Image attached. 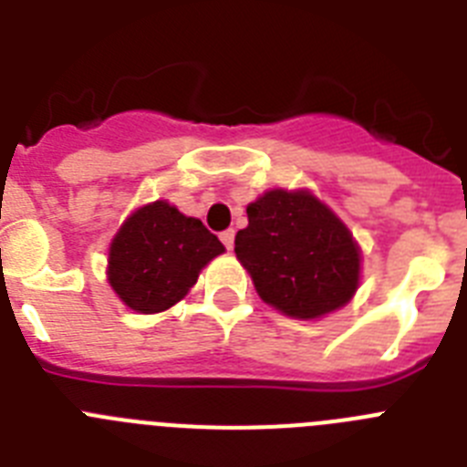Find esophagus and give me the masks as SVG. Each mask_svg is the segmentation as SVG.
Wrapping results in <instances>:
<instances>
[{
  "mask_svg": "<svg viewBox=\"0 0 467 467\" xmlns=\"http://www.w3.org/2000/svg\"><path fill=\"white\" fill-rule=\"evenodd\" d=\"M234 236H236V234H234V229H226L220 234V241L224 243L226 250H231V247H234Z\"/></svg>",
  "mask_w": 467,
  "mask_h": 467,
  "instance_id": "34e87169",
  "label": "esophagus"
}]
</instances>
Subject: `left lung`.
Returning a JSON list of instances; mask_svg holds the SVG:
<instances>
[{
	"label": "left lung",
	"instance_id": "8db88e82",
	"mask_svg": "<svg viewBox=\"0 0 467 467\" xmlns=\"http://www.w3.org/2000/svg\"><path fill=\"white\" fill-rule=\"evenodd\" d=\"M236 257L259 296L292 317H320L348 304L360 278L350 231L313 193L266 192L247 205Z\"/></svg>",
	"mask_w": 467,
	"mask_h": 467
}]
</instances>
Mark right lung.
Masks as SVG:
<instances>
[{"instance_id":"1","label":"right lung","mask_w":467,"mask_h":467,"mask_svg":"<svg viewBox=\"0 0 467 467\" xmlns=\"http://www.w3.org/2000/svg\"><path fill=\"white\" fill-rule=\"evenodd\" d=\"M224 253L203 222L166 201L144 205L123 222L109 247L107 278L138 313H159L182 299L213 257Z\"/></svg>"}]
</instances>
